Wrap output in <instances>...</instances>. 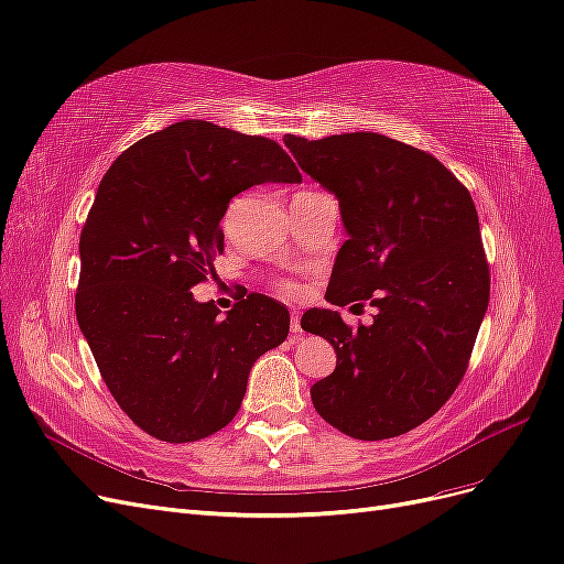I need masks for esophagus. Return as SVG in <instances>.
Listing matches in <instances>:
<instances>
[{
  "mask_svg": "<svg viewBox=\"0 0 564 564\" xmlns=\"http://www.w3.org/2000/svg\"><path fill=\"white\" fill-rule=\"evenodd\" d=\"M290 330H293L295 335H302V323H300V314L293 312V316H290Z\"/></svg>",
  "mask_w": 564,
  "mask_h": 564,
  "instance_id": "34e87169",
  "label": "esophagus"
}]
</instances>
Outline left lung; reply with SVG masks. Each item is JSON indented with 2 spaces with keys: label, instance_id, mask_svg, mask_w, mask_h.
<instances>
[{
  "label": "left lung",
  "instance_id": "1",
  "mask_svg": "<svg viewBox=\"0 0 564 564\" xmlns=\"http://www.w3.org/2000/svg\"><path fill=\"white\" fill-rule=\"evenodd\" d=\"M300 169L335 194L349 239L328 300H369L372 325L308 308L302 328L328 339L335 372L312 401L358 441L408 433L438 412L462 381L489 302V271L468 189L438 159L381 133L306 140L285 135Z\"/></svg>",
  "mask_w": 564,
  "mask_h": 564
}]
</instances>
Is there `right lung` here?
Listing matches in <instances>:
<instances>
[{"label":"right lung","mask_w":564,"mask_h":564,"mask_svg":"<svg viewBox=\"0 0 564 564\" xmlns=\"http://www.w3.org/2000/svg\"><path fill=\"white\" fill-rule=\"evenodd\" d=\"M302 183L279 142L185 119L131 144L100 180L79 239L77 321L119 408L150 435L225 429L256 360L285 341L288 308L248 295L225 318L192 288L215 274L236 194Z\"/></svg>","instance_id":"1"}]
</instances>
